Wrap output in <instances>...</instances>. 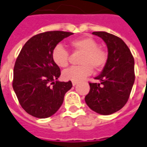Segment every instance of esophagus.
<instances>
[{
	"mask_svg": "<svg viewBox=\"0 0 147 147\" xmlns=\"http://www.w3.org/2000/svg\"><path fill=\"white\" fill-rule=\"evenodd\" d=\"M72 84H73V86H76V85L78 84V82H72Z\"/></svg>",
	"mask_w": 147,
	"mask_h": 147,
	"instance_id": "esophagus-1",
	"label": "esophagus"
}]
</instances>
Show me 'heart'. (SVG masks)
<instances>
[{"label":"heart","mask_w":147,"mask_h":147,"mask_svg":"<svg viewBox=\"0 0 147 147\" xmlns=\"http://www.w3.org/2000/svg\"><path fill=\"white\" fill-rule=\"evenodd\" d=\"M71 48L77 52L82 53L79 60L81 65L70 67L64 70L62 78L72 82H79L90 75L93 68L99 71L107 62V53L98 47V43L90 37L78 38L70 42ZM69 52L63 45H57L52 51V60L58 67H66L69 64Z\"/></svg>","instance_id":"b5f03b06"}]
</instances>
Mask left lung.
<instances>
[{
    "label": "left lung",
    "instance_id": "1",
    "mask_svg": "<svg viewBox=\"0 0 147 147\" xmlns=\"http://www.w3.org/2000/svg\"><path fill=\"white\" fill-rule=\"evenodd\" d=\"M108 49V58L101 74L95 78L100 83H90L86 96L87 106L102 115L121 110L129 99L134 82V60L126 43L120 37L106 32H94Z\"/></svg>",
    "mask_w": 147,
    "mask_h": 147
}]
</instances>
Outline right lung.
<instances>
[{
  "instance_id": "obj_1",
  "label": "right lung",
  "mask_w": 147,
  "mask_h": 147,
  "mask_svg": "<svg viewBox=\"0 0 147 147\" xmlns=\"http://www.w3.org/2000/svg\"><path fill=\"white\" fill-rule=\"evenodd\" d=\"M73 33L49 31L31 37L21 49L13 69V88L21 107L35 118L54 114L72 88V82L57 81L60 68L52 60L53 48Z\"/></svg>"
}]
</instances>
